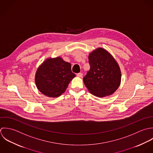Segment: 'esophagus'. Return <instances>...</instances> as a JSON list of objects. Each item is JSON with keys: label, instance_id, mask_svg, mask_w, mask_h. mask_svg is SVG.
Returning a JSON list of instances; mask_svg holds the SVG:
<instances>
[{"label": "esophagus", "instance_id": "esophagus-1", "mask_svg": "<svg viewBox=\"0 0 153 153\" xmlns=\"http://www.w3.org/2000/svg\"><path fill=\"white\" fill-rule=\"evenodd\" d=\"M82 76H83V74L82 73H79L77 74V76L79 77H82Z\"/></svg>", "mask_w": 153, "mask_h": 153}]
</instances>
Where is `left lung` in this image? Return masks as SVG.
I'll list each match as a JSON object with an SVG mask.
<instances>
[{"mask_svg": "<svg viewBox=\"0 0 153 153\" xmlns=\"http://www.w3.org/2000/svg\"><path fill=\"white\" fill-rule=\"evenodd\" d=\"M90 70L83 82L92 94L102 97L113 94L119 88L121 80L120 66L106 50L97 48L89 55Z\"/></svg>", "mask_w": 153, "mask_h": 153, "instance_id": "1", "label": "left lung"}]
</instances>
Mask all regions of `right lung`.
<instances>
[{"instance_id": "1", "label": "right lung", "mask_w": 153, "mask_h": 153, "mask_svg": "<svg viewBox=\"0 0 153 153\" xmlns=\"http://www.w3.org/2000/svg\"><path fill=\"white\" fill-rule=\"evenodd\" d=\"M75 76L70 62L64 61L60 57L48 58L38 68L35 82L42 94L50 97H57L65 91Z\"/></svg>"}]
</instances>
